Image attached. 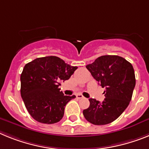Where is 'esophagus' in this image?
Listing matches in <instances>:
<instances>
[{
  "mask_svg": "<svg viewBox=\"0 0 149 149\" xmlns=\"http://www.w3.org/2000/svg\"><path fill=\"white\" fill-rule=\"evenodd\" d=\"M76 97L78 98V99H83L84 97L82 96V94H77V95H76Z\"/></svg>",
  "mask_w": 149,
  "mask_h": 149,
  "instance_id": "1",
  "label": "esophagus"
}]
</instances>
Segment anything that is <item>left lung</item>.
<instances>
[{"label": "left lung", "instance_id": "8db88e82", "mask_svg": "<svg viewBox=\"0 0 149 149\" xmlns=\"http://www.w3.org/2000/svg\"><path fill=\"white\" fill-rule=\"evenodd\" d=\"M86 68L106 90L102 103L89 99L90 106L83 110L84 117L93 125L109 124L121 116L131 100L136 85L134 67L122 57L103 55Z\"/></svg>", "mask_w": 149, "mask_h": 149}]
</instances>
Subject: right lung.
<instances>
[{"label":"right lung","mask_w":149,"mask_h":149,"mask_svg":"<svg viewBox=\"0 0 149 149\" xmlns=\"http://www.w3.org/2000/svg\"><path fill=\"white\" fill-rule=\"evenodd\" d=\"M77 68L56 56L38 58L25 64L20 77L21 96L33 119L43 124L61 120L65 106L76 96L64 95L59 85Z\"/></svg>","instance_id":"obj_1"}]
</instances>
